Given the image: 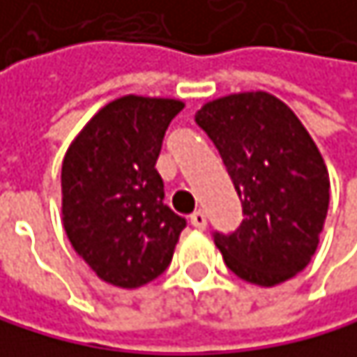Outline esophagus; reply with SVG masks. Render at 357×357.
Masks as SVG:
<instances>
[{
    "label": "esophagus",
    "mask_w": 357,
    "mask_h": 357,
    "mask_svg": "<svg viewBox=\"0 0 357 357\" xmlns=\"http://www.w3.org/2000/svg\"><path fill=\"white\" fill-rule=\"evenodd\" d=\"M189 221H191L193 227H198V229H204V227H206V215H204L202 211H195V213L189 217Z\"/></svg>",
    "instance_id": "1"
}]
</instances>
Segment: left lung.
Masks as SVG:
<instances>
[{
  "mask_svg": "<svg viewBox=\"0 0 357 357\" xmlns=\"http://www.w3.org/2000/svg\"><path fill=\"white\" fill-rule=\"evenodd\" d=\"M195 123L217 146L243 204V223L213 234L225 266L261 287L305 271L319 245L330 178L300 119L275 96L251 91L204 104Z\"/></svg>",
  "mask_w": 357,
  "mask_h": 357,
  "instance_id": "8db88e82",
  "label": "left lung"
}]
</instances>
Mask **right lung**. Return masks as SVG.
Instances as JSON below:
<instances>
[{"label":"right lung","mask_w":357,"mask_h":357,"mask_svg":"<svg viewBox=\"0 0 357 357\" xmlns=\"http://www.w3.org/2000/svg\"><path fill=\"white\" fill-rule=\"evenodd\" d=\"M183 106L164 98H119L86 123L63 157L66 234L110 285L140 287L172 261L187 221L164 204L155 164Z\"/></svg>","instance_id":"1"}]
</instances>
